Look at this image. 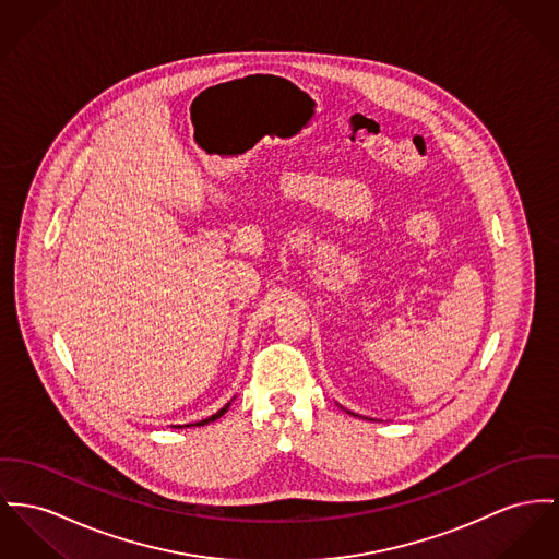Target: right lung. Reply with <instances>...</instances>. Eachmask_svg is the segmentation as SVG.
<instances>
[{
  "mask_svg": "<svg viewBox=\"0 0 559 559\" xmlns=\"http://www.w3.org/2000/svg\"><path fill=\"white\" fill-rule=\"evenodd\" d=\"M230 403H233V399L224 405L223 409L216 411L214 415H210V417H205V419H201V421H194V424H187V426H174V428H188V426H205V424H210V421H216L218 417H223L224 413L228 411V407H230Z\"/></svg>",
  "mask_w": 559,
  "mask_h": 559,
  "instance_id": "add662e5",
  "label": "right lung"
}]
</instances>
